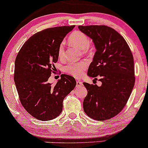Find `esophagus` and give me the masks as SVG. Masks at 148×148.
Here are the masks:
<instances>
[{
  "label": "esophagus",
  "instance_id": "1",
  "mask_svg": "<svg viewBox=\"0 0 148 148\" xmlns=\"http://www.w3.org/2000/svg\"><path fill=\"white\" fill-rule=\"evenodd\" d=\"M83 86V84L82 82H81V81H76V87H80V86Z\"/></svg>",
  "mask_w": 148,
  "mask_h": 148
}]
</instances>
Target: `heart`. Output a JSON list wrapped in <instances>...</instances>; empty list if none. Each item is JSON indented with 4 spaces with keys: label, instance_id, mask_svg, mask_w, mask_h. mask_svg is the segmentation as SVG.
Segmentation results:
<instances>
[{
    "label": "heart",
    "instance_id": "heart-1",
    "mask_svg": "<svg viewBox=\"0 0 148 148\" xmlns=\"http://www.w3.org/2000/svg\"><path fill=\"white\" fill-rule=\"evenodd\" d=\"M68 42L70 45L77 47L79 49L83 51V53L85 54L88 53L91 51L90 49V40L89 37L84 33V32L80 30H76L72 32L69 35L68 37ZM58 55L59 58L62 59L64 56V43H61L58 50ZM88 67V64L86 62H79L74 63H69L64 67V72L67 74H70L74 77L79 78L84 74V72L86 70Z\"/></svg>",
    "mask_w": 148,
    "mask_h": 148
}]
</instances>
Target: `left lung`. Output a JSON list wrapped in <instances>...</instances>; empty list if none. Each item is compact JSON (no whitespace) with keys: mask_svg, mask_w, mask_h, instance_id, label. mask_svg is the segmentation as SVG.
Here are the masks:
<instances>
[{"mask_svg":"<svg viewBox=\"0 0 148 148\" xmlns=\"http://www.w3.org/2000/svg\"><path fill=\"white\" fill-rule=\"evenodd\" d=\"M92 39L96 52L88 70L89 76L99 77L101 86L83 83L88 90L84 110L96 120H109L121 112L135 83L134 58L124 37L103 25H79Z\"/></svg>","mask_w":148,"mask_h":148,"instance_id":"left-lung-1","label":"left lung"}]
</instances>
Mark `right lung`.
I'll return each instance as SVG.
<instances>
[{
  "mask_svg": "<svg viewBox=\"0 0 148 148\" xmlns=\"http://www.w3.org/2000/svg\"><path fill=\"white\" fill-rule=\"evenodd\" d=\"M75 25L42 30L23 44L15 60L14 80L22 106L34 118L47 121L60 114L64 98L75 88L73 76L61 74L54 86L48 82L58 59V50Z\"/></svg>",
  "mask_w": 148,
  "mask_h": 148,
  "instance_id": "1",
  "label": "right lung"
}]
</instances>
